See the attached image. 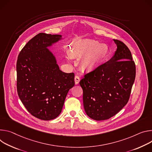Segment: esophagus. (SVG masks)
Returning <instances> with one entry per match:
<instances>
[{
    "mask_svg": "<svg viewBox=\"0 0 152 152\" xmlns=\"http://www.w3.org/2000/svg\"><path fill=\"white\" fill-rule=\"evenodd\" d=\"M74 80H75V83L76 84V85H78V84L79 82H80V78L78 77V76L75 75Z\"/></svg>",
    "mask_w": 152,
    "mask_h": 152,
    "instance_id": "1",
    "label": "esophagus"
}]
</instances>
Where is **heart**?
<instances>
[{"mask_svg":"<svg viewBox=\"0 0 152 152\" xmlns=\"http://www.w3.org/2000/svg\"><path fill=\"white\" fill-rule=\"evenodd\" d=\"M69 54L73 58L81 57V67L86 70H92L105 55L107 48L103 44L91 39H82L73 43Z\"/></svg>","mask_w":152,"mask_h":152,"instance_id":"b5f03b06","label":"heart"}]
</instances>
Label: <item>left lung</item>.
Here are the masks:
<instances>
[{
	"label": "left lung",
	"instance_id": "left-lung-1",
	"mask_svg": "<svg viewBox=\"0 0 152 152\" xmlns=\"http://www.w3.org/2000/svg\"><path fill=\"white\" fill-rule=\"evenodd\" d=\"M113 40L117 46L113 57L85 74L80 81L85 110L96 121L109 119L126 105L135 79L130 50L123 42Z\"/></svg>",
	"mask_w": 152,
	"mask_h": 152
}]
</instances>
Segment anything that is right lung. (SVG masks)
Wrapping results in <instances>:
<instances>
[{"instance_id": "obj_1", "label": "right lung", "mask_w": 152, "mask_h": 152, "mask_svg": "<svg viewBox=\"0 0 152 152\" xmlns=\"http://www.w3.org/2000/svg\"><path fill=\"white\" fill-rule=\"evenodd\" d=\"M61 35L39 33L22 48L17 61V91L27 110L48 121L61 113L66 96L75 85L74 73L60 70L48 46Z\"/></svg>"}]
</instances>
